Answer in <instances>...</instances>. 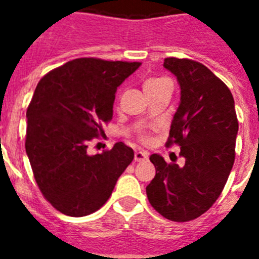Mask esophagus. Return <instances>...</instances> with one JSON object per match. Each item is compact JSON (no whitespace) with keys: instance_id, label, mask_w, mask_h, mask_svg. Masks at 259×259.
I'll return each mask as SVG.
<instances>
[{"instance_id":"obj_1","label":"esophagus","mask_w":259,"mask_h":259,"mask_svg":"<svg viewBox=\"0 0 259 259\" xmlns=\"http://www.w3.org/2000/svg\"><path fill=\"white\" fill-rule=\"evenodd\" d=\"M148 157H149V153L145 152V150L137 149L136 152H135V161L136 162L145 161V159H148Z\"/></svg>"}]
</instances>
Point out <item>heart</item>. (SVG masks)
<instances>
[{
    "label": "heart",
    "mask_w": 259,
    "mask_h": 259,
    "mask_svg": "<svg viewBox=\"0 0 259 259\" xmlns=\"http://www.w3.org/2000/svg\"><path fill=\"white\" fill-rule=\"evenodd\" d=\"M159 80H162V79H150V80H148L145 84H152V83H155V81H159ZM145 84H144V85H145Z\"/></svg>",
    "instance_id": "b5f03b06"
}]
</instances>
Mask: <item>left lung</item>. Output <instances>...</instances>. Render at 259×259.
<instances>
[{
	"label": "left lung",
	"mask_w": 259,
	"mask_h": 259,
	"mask_svg": "<svg viewBox=\"0 0 259 259\" xmlns=\"http://www.w3.org/2000/svg\"><path fill=\"white\" fill-rule=\"evenodd\" d=\"M163 67L180 85L179 107L166 145L178 144L184 166L150 155L154 179L146 187L150 205L162 217L188 222L207 211L221 196L235 162L239 131L232 93L202 63L166 58Z\"/></svg>",
	"instance_id": "1"
}]
</instances>
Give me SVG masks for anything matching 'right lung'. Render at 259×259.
<instances>
[{"mask_svg": "<svg viewBox=\"0 0 259 259\" xmlns=\"http://www.w3.org/2000/svg\"><path fill=\"white\" fill-rule=\"evenodd\" d=\"M140 65L77 58L38 81L27 109L26 152L41 193L58 211L84 217L104 206L134 159L123 143L101 154L87 149L113 118L118 87Z\"/></svg>", "mask_w": 259, "mask_h": 259, "instance_id": "right-lung-1", "label": "right lung"}]
</instances>
